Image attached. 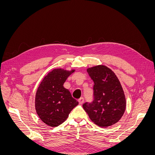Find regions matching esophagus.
<instances>
[{
	"label": "esophagus",
	"mask_w": 155,
	"mask_h": 155,
	"mask_svg": "<svg viewBox=\"0 0 155 155\" xmlns=\"http://www.w3.org/2000/svg\"><path fill=\"white\" fill-rule=\"evenodd\" d=\"M78 101H79V104H83V102H84V98H83V97H80V98H79V99L78 100Z\"/></svg>",
	"instance_id": "obj_1"
}]
</instances>
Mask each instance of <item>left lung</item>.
<instances>
[{"label":"left lung","mask_w":155,"mask_h":155,"mask_svg":"<svg viewBox=\"0 0 155 155\" xmlns=\"http://www.w3.org/2000/svg\"><path fill=\"white\" fill-rule=\"evenodd\" d=\"M94 85V100L83 105L84 110L96 125L108 127L117 123L123 116L126 100L116 75L105 65L87 68Z\"/></svg>","instance_id":"1"}]
</instances>
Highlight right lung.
Here are the masks:
<instances>
[{
	"instance_id": "obj_1",
	"label": "right lung",
	"mask_w": 155,
	"mask_h": 155,
	"mask_svg": "<svg viewBox=\"0 0 155 155\" xmlns=\"http://www.w3.org/2000/svg\"><path fill=\"white\" fill-rule=\"evenodd\" d=\"M75 70L55 68L43 78L35 94V110L39 118L50 127H57L66 120L78 105L64 83Z\"/></svg>"
}]
</instances>
